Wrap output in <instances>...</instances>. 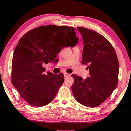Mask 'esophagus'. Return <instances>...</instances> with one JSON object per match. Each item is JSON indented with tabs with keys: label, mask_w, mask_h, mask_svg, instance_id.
<instances>
[{
	"label": "esophagus",
	"mask_w": 131,
	"mask_h": 131,
	"mask_svg": "<svg viewBox=\"0 0 131 131\" xmlns=\"http://www.w3.org/2000/svg\"><path fill=\"white\" fill-rule=\"evenodd\" d=\"M64 74V76H65V77H69V75H70V74H69V73H63Z\"/></svg>",
	"instance_id": "34e87169"
}]
</instances>
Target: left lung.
I'll return each mask as SVG.
<instances>
[{
    "mask_svg": "<svg viewBox=\"0 0 131 131\" xmlns=\"http://www.w3.org/2000/svg\"><path fill=\"white\" fill-rule=\"evenodd\" d=\"M84 41L82 63L87 65L90 77L84 80L73 75L72 91L84 106L95 107L113 93L118 82L119 62L113 46L104 36L84 27H77Z\"/></svg>",
    "mask_w": 131,
    "mask_h": 131,
    "instance_id": "1",
    "label": "left lung"
}]
</instances>
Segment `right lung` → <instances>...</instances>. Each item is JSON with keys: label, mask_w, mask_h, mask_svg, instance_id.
Instances as JSON below:
<instances>
[{"label": "right lung", "mask_w": 131, "mask_h": 131, "mask_svg": "<svg viewBox=\"0 0 131 131\" xmlns=\"http://www.w3.org/2000/svg\"><path fill=\"white\" fill-rule=\"evenodd\" d=\"M75 28L43 25L24 35L15 49L12 62V83L31 106H45L53 100L64 82L62 73L44 74L45 64L52 62L65 47L78 42Z\"/></svg>", "instance_id": "obj_1"}]
</instances>
